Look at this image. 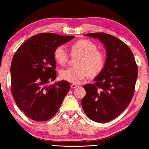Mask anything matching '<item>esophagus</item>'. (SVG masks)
Listing matches in <instances>:
<instances>
[{
	"mask_svg": "<svg viewBox=\"0 0 149 149\" xmlns=\"http://www.w3.org/2000/svg\"><path fill=\"white\" fill-rule=\"evenodd\" d=\"M77 85H76V84H72V86H71V88H73V89H75V88H76L77 87Z\"/></svg>",
	"mask_w": 149,
	"mask_h": 149,
	"instance_id": "1",
	"label": "esophagus"
}]
</instances>
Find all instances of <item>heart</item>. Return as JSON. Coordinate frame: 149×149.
<instances>
[{
    "mask_svg": "<svg viewBox=\"0 0 149 149\" xmlns=\"http://www.w3.org/2000/svg\"><path fill=\"white\" fill-rule=\"evenodd\" d=\"M72 55H78L75 62L76 67L62 70L60 76L64 80L77 84L89 74L94 75L102 70L105 64V57L97 50L93 42L86 39L79 40L71 45ZM55 61L60 65H65L68 60V52L64 46H58L53 53Z\"/></svg>",
    "mask_w": 149,
    "mask_h": 149,
    "instance_id": "obj_1",
    "label": "heart"
}]
</instances>
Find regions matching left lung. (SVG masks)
Masks as SVG:
<instances>
[{"mask_svg":"<svg viewBox=\"0 0 149 149\" xmlns=\"http://www.w3.org/2000/svg\"><path fill=\"white\" fill-rule=\"evenodd\" d=\"M85 36L104 44L106 59L102 70L94 78L96 83L83 86L86 94L81 100L82 108L92 120L108 123L123 112L131 102L138 67L132 51L121 40L104 33Z\"/></svg>","mask_w":149,"mask_h":149,"instance_id":"1","label":"left lung"}]
</instances>
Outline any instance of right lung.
Masks as SVG:
<instances>
[{
    "label": "right lung",
    "instance_id": "add662e5",
    "mask_svg": "<svg viewBox=\"0 0 149 149\" xmlns=\"http://www.w3.org/2000/svg\"><path fill=\"white\" fill-rule=\"evenodd\" d=\"M74 38L42 33L19 47L10 65L11 92L19 109L35 121H45L56 114L70 90L67 81L47 86L57 77L55 48Z\"/></svg>",
    "mask_w": 149,
    "mask_h": 149
}]
</instances>
